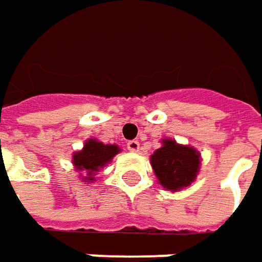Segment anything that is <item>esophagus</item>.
Returning a JSON list of instances; mask_svg holds the SVG:
<instances>
[{"label":"esophagus","mask_w":262,"mask_h":262,"mask_svg":"<svg viewBox=\"0 0 262 262\" xmlns=\"http://www.w3.org/2000/svg\"><path fill=\"white\" fill-rule=\"evenodd\" d=\"M127 148L129 149V151H133V152H137V151L140 149V142L135 141V140H133V141H128Z\"/></svg>","instance_id":"34e87169"}]
</instances>
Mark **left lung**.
I'll return each mask as SVG.
<instances>
[{
    "label": "left lung",
    "instance_id": "8db88e82",
    "mask_svg": "<svg viewBox=\"0 0 262 262\" xmlns=\"http://www.w3.org/2000/svg\"><path fill=\"white\" fill-rule=\"evenodd\" d=\"M161 142V148L151 155V165L158 181L164 188L174 192L187 188L194 183L200 171L201 154L171 138H164Z\"/></svg>",
    "mask_w": 262,
    "mask_h": 262
}]
</instances>
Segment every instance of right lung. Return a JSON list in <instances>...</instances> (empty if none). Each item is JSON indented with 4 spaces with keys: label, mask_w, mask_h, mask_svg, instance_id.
Segmentation results:
<instances>
[{
    "label": "right lung",
    "mask_w": 262,
    "mask_h": 262,
    "mask_svg": "<svg viewBox=\"0 0 262 262\" xmlns=\"http://www.w3.org/2000/svg\"><path fill=\"white\" fill-rule=\"evenodd\" d=\"M121 149L115 144H102L95 138L86 140L84 148L73 154V164L75 171L84 172L81 176L82 183H94L95 174L111 162Z\"/></svg>",
    "instance_id": "add662e5"
}]
</instances>
